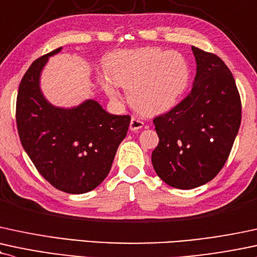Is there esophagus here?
<instances>
[{"mask_svg":"<svg viewBox=\"0 0 257 257\" xmlns=\"http://www.w3.org/2000/svg\"><path fill=\"white\" fill-rule=\"evenodd\" d=\"M142 126H144V120L138 118V117H133L132 120H131V124H129V128H131V131L138 132V131H140Z\"/></svg>","mask_w":257,"mask_h":257,"instance_id":"1","label":"esophagus"}]
</instances>
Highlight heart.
Here are the masks:
<instances>
[{
    "mask_svg": "<svg viewBox=\"0 0 257 257\" xmlns=\"http://www.w3.org/2000/svg\"><path fill=\"white\" fill-rule=\"evenodd\" d=\"M110 78L128 89L129 101L145 115L174 107L189 81V68L181 54L160 48L120 52L107 63ZM117 97L113 88H107Z\"/></svg>",
    "mask_w": 257,
    "mask_h": 257,
    "instance_id": "obj_1",
    "label": "heart"
}]
</instances>
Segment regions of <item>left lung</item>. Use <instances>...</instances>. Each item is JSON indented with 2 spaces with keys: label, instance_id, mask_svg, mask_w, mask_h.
Segmentation results:
<instances>
[{
  "label": "left lung",
  "instance_id": "obj_1",
  "mask_svg": "<svg viewBox=\"0 0 257 257\" xmlns=\"http://www.w3.org/2000/svg\"><path fill=\"white\" fill-rule=\"evenodd\" d=\"M193 88L181 103L154 117L159 144L152 153L157 175L178 189H193L217 176L232 150L242 101L232 73L215 54L191 46Z\"/></svg>",
  "mask_w": 257,
  "mask_h": 257
}]
</instances>
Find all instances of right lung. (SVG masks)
<instances>
[{"mask_svg":"<svg viewBox=\"0 0 257 257\" xmlns=\"http://www.w3.org/2000/svg\"><path fill=\"white\" fill-rule=\"evenodd\" d=\"M37 58L21 79L15 118L27 156L40 175L68 194L93 190L109 174L131 116L110 115L94 100L60 109L45 100L39 75L49 56Z\"/></svg>","mask_w":257,"mask_h":257,"instance_id":"add662e5","label":"right lung"}]
</instances>
